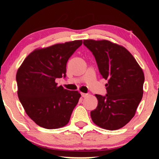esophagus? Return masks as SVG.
<instances>
[{
    "mask_svg": "<svg viewBox=\"0 0 159 159\" xmlns=\"http://www.w3.org/2000/svg\"><path fill=\"white\" fill-rule=\"evenodd\" d=\"M81 96L83 98H85V97H87V96H88V94L87 93H81Z\"/></svg>",
    "mask_w": 159,
    "mask_h": 159,
    "instance_id": "1",
    "label": "esophagus"
}]
</instances>
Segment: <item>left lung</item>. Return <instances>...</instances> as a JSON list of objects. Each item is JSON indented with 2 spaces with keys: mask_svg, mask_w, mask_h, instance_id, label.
I'll return each instance as SVG.
<instances>
[{
  "mask_svg": "<svg viewBox=\"0 0 159 159\" xmlns=\"http://www.w3.org/2000/svg\"><path fill=\"white\" fill-rule=\"evenodd\" d=\"M105 84V96L96 94L98 105L90 112L93 122L107 130H116L132 119L143 97L144 75L126 48L108 40L85 39Z\"/></svg>",
  "mask_w": 159,
  "mask_h": 159,
  "instance_id": "8db88e82",
  "label": "left lung"
}]
</instances>
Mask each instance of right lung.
Here are the masks:
<instances>
[{"label": "right lung", "instance_id": "right-lung-1", "mask_svg": "<svg viewBox=\"0 0 159 159\" xmlns=\"http://www.w3.org/2000/svg\"><path fill=\"white\" fill-rule=\"evenodd\" d=\"M82 40L36 49L18 69V96L29 117L48 129L66 125L81 94L57 86V78L66 77V63Z\"/></svg>", "mask_w": 159, "mask_h": 159}]
</instances>
